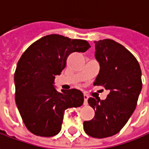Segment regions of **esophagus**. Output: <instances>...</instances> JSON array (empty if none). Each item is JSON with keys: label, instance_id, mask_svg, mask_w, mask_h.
<instances>
[{"label": "esophagus", "instance_id": "34e87169", "mask_svg": "<svg viewBox=\"0 0 149 149\" xmlns=\"http://www.w3.org/2000/svg\"><path fill=\"white\" fill-rule=\"evenodd\" d=\"M88 96H87V94H84L83 95V98H84V102H83V104L84 105H87V100H88Z\"/></svg>", "mask_w": 149, "mask_h": 149}]
</instances>
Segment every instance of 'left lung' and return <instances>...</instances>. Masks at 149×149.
<instances>
[{
	"label": "left lung",
	"instance_id": "left-lung-1",
	"mask_svg": "<svg viewBox=\"0 0 149 149\" xmlns=\"http://www.w3.org/2000/svg\"><path fill=\"white\" fill-rule=\"evenodd\" d=\"M95 50L100 70L94 85L103 86L109 94L105 100L88 98L95 116L83 128L87 135L103 139L117 134L132 116L142 90V72L135 56L113 40L95 42Z\"/></svg>",
	"mask_w": 149,
	"mask_h": 149
}]
</instances>
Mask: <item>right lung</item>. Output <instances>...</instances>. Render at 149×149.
Masks as SVG:
<instances>
[{"label": "right lung", "mask_w": 149, "mask_h": 149, "mask_svg": "<svg viewBox=\"0 0 149 149\" xmlns=\"http://www.w3.org/2000/svg\"><path fill=\"white\" fill-rule=\"evenodd\" d=\"M90 47L85 40L52 34L32 43L21 56L14 75L16 103L31 133L55 136L62 129L65 110L82 105L81 91L57 92L54 80L66 67L68 56Z\"/></svg>", "instance_id": "add662e5"}]
</instances>
